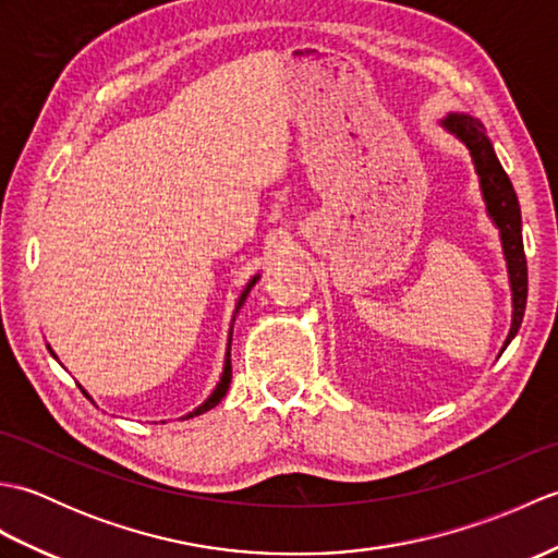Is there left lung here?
<instances>
[{"mask_svg":"<svg viewBox=\"0 0 558 558\" xmlns=\"http://www.w3.org/2000/svg\"><path fill=\"white\" fill-rule=\"evenodd\" d=\"M441 126L448 134H453L458 141L468 146L472 165L480 177V192L487 206V216L496 225L501 236V248L506 258L508 270V286H511V330H508L506 342L501 352L508 348L518 333L520 324L525 316V302H527V260L523 248V220H520V204L515 196V189L504 172L499 158H496L492 141L487 136V129L475 117L465 112H450ZM499 352V357H501Z\"/></svg>","mask_w":558,"mask_h":558,"instance_id":"8db88e82","label":"left lung"}]
</instances>
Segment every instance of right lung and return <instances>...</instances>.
<instances>
[{
    "mask_svg": "<svg viewBox=\"0 0 558 558\" xmlns=\"http://www.w3.org/2000/svg\"><path fill=\"white\" fill-rule=\"evenodd\" d=\"M260 276H258V272H256V276L252 278V280H248L246 282V288L242 290V294H240V300H236V306H234V316L236 314H240V310H242V304H244V300H246V294L248 292H252V288L256 286V280H258ZM234 316H232V322H234ZM230 345H232V326H230V336H228V352H225V364H222V374H220V381H218V386L216 388H213V393L204 400V402H201V405L194 410V412H189V414H184V417L182 420H189V417H196V414H204V412H208L210 408H216L218 405V402L225 398V393H228V388H230V381H232V360H230ZM47 350H50V354H52V357L57 360V354H54V350L50 348V345H47ZM81 386V384H78ZM81 390H83V393H86V388H83L81 386ZM88 396V393H86Z\"/></svg>",
    "mask_w": 558,
    "mask_h": 558,
    "instance_id": "add662e5",
    "label": "right lung"
}]
</instances>
